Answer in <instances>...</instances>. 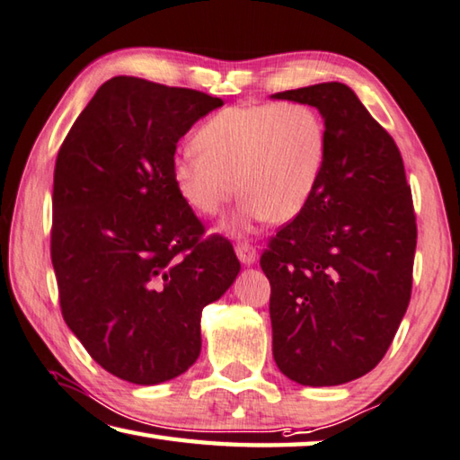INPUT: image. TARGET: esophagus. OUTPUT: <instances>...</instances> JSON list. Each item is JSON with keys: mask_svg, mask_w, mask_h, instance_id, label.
<instances>
[{"mask_svg": "<svg viewBox=\"0 0 460 460\" xmlns=\"http://www.w3.org/2000/svg\"><path fill=\"white\" fill-rule=\"evenodd\" d=\"M236 256L243 264H252L256 261V248L251 246L248 243H238L236 244Z\"/></svg>", "mask_w": 460, "mask_h": 460, "instance_id": "34e87169", "label": "esophagus"}]
</instances>
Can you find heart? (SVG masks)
Masks as SVG:
<instances>
[{"label":"heart","instance_id":"1","mask_svg":"<svg viewBox=\"0 0 460 460\" xmlns=\"http://www.w3.org/2000/svg\"><path fill=\"white\" fill-rule=\"evenodd\" d=\"M327 155V131L315 107L299 101L226 107L198 131V145L177 151L175 190L201 216L240 199L232 230L252 222H287L317 190Z\"/></svg>","mask_w":460,"mask_h":460}]
</instances>
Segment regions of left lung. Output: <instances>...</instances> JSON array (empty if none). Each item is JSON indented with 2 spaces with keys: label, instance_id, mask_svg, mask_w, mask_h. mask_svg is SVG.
<instances>
[{
  "label": "left lung",
  "instance_id": "left-lung-1",
  "mask_svg": "<svg viewBox=\"0 0 460 460\" xmlns=\"http://www.w3.org/2000/svg\"><path fill=\"white\" fill-rule=\"evenodd\" d=\"M317 107L327 155L299 216L269 240L272 356L303 385L345 384L380 364L412 295L416 214L392 135L341 83L272 94Z\"/></svg>",
  "mask_w": 460,
  "mask_h": 460
}]
</instances>
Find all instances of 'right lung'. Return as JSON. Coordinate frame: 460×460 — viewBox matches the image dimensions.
<instances>
[{
  "label": "right lung",
  "mask_w": 460,
  "mask_h": 460,
  "mask_svg": "<svg viewBox=\"0 0 460 460\" xmlns=\"http://www.w3.org/2000/svg\"><path fill=\"white\" fill-rule=\"evenodd\" d=\"M222 99L135 76L104 83L54 167L50 256L62 317L96 364L139 385L183 374L201 309L240 272L175 190L177 141Z\"/></svg>",
  "instance_id": "obj_1"
}]
</instances>
